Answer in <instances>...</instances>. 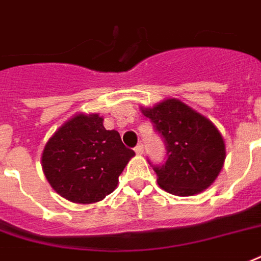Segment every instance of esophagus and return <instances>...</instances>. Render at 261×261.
I'll list each match as a JSON object with an SVG mask.
<instances>
[{
    "label": "esophagus",
    "instance_id": "34e87169",
    "mask_svg": "<svg viewBox=\"0 0 261 261\" xmlns=\"http://www.w3.org/2000/svg\"><path fill=\"white\" fill-rule=\"evenodd\" d=\"M135 151H136V154H138V155H142L143 151H144V147H143L142 143H139L138 146L135 147Z\"/></svg>",
    "mask_w": 261,
    "mask_h": 261
}]
</instances>
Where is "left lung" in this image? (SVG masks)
<instances>
[{"label":"left lung","mask_w":261,"mask_h":261,"mask_svg":"<svg viewBox=\"0 0 261 261\" xmlns=\"http://www.w3.org/2000/svg\"><path fill=\"white\" fill-rule=\"evenodd\" d=\"M142 113L166 146V162L154 166L161 189L179 197L207 189L226 160V144L212 121L177 99H166Z\"/></svg>","instance_id":"left-lung-1"}]
</instances>
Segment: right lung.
Wrapping results in <instances>:
<instances>
[{
  "instance_id": "1",
  "label": "right lung",
  "mask_w": 261,
  "mask_h": 261,
  "mask_svg": "<svg viewBox=\"0 0 261 261\" xmlns=\"http://www.w3.org/2000/svg\"><path fill=\"white\" fill-rule=\"evenodd\" d=\"M133 150L99 114H77L45 144L42 169L50 187L74 203L99 202L115 190Z\"/></svg>"
}]
</instances>
